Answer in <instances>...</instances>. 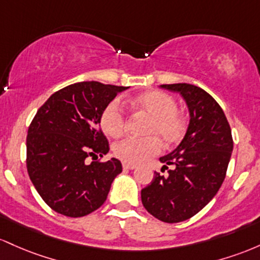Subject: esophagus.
Here are the masks:
<instances>
[{"mask_svg":"<svg viewBox=\"0 0 260 260\" xmlns=\"http://www.w3.org/2000/svg\"><path fill=\"white\" fill-rule=\"evenodd\" d=\"M122 168L124 169H135L136 165H133V163H122Z\"/></svg>","mask_w":260,"mask_h":260,"instance_id":"34e87169","label":"esophagus"}]
</instances>
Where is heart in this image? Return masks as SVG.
I'll return each instance as SVG.
<instances>
[{
	"instance_id": "heart-1",
	"label": "heart",
	"mask_w": 260,
	"mask_h": 260,
	"mask_svg": "<svg viewBox=\"0 0 260 260\" xmlns=\"http://www.w3.org/2000/svg\"><path fill=\"white\" fill-rule=\"evenodd\" d=\"M134 106L151 118L146 127L148 138H127L113 147L115 157L125 163H140L161 152L166 146L182 141L186 133L185 118L178 112V103L172 95L161 91L142 93L134 99ZM102 130L112 138H119L126 127V115L118 99L109 102L99 116Z\"/></svg>"
}]
</instances>
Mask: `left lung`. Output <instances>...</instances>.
I'll use <instances>...</instances> for the list:
<instances>
[{"mask_svg":"<svg viewBox=\"0 0 260 260\" xmlns=\"http://www.w3.org/2000/svg\"><path fill=\"white\" fill-rule=\"evenodd\" d=\"M185 99L190 121L184 139L159 158L167 176L154 177L141 190L142 205L167 223L182 222L197 215L216 195L226 177L233 150L229 121L222 108L208 92L189 83L161 84Z\"/></svg>","mask_w":260,"mask_h":260,"instance_id":"left-lung-1","label":"left lung"}]
</instances>
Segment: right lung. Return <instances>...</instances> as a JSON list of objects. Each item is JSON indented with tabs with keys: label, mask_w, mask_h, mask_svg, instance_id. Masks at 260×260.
I'll return each instance as SVG.
<instances>
[{
	"label": "right lung",
	"mask_w": 260,
	"mask_h": 260,
	"mask_svg": "<svg viewBox=\"0 0 260 260\" xmlns=\"http://www.w3.org/2000/svg\"><path fill=\"white\" fill-rule=\"evenodd\" d=\"M127 87L97 81L78 82L55 92L38 109L27 135V169L42 199L54 211L82 217L101 208L119 159L93 161L109 151L99 116L109 102Z\"/></svg>",
	"instance_id": "obj_1"
}]
</instances>
